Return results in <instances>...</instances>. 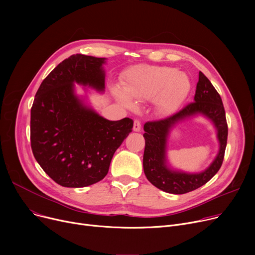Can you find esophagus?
Listing matches in <instances>:
<instances>
[{
  "instance_id": "esophagus-1",
  "label": "esophagus",
  "mask_w": 255,
  "mask_h": 255,
  "mask_svg": "<svg viewBox=\"0 0 255 255\" xmlns=\"http://www.w3.org/2000/svg\"><path fill=\"white\" fill-rule=\"evenodd\" d=\"M140 128H141V125H140L139 121L138 120H134V124H133V131L138 132V131H140Z\"/></svg>"
}]
</instances>
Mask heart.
<instances>
[{"label":"heart","mask_w":255,"mask_h":255,"mask_svg":"<svg viewBox=\"0 0 255 255\" xmlns=\"http://www.w3.org/2000/svg\"><path fill=\"white\" fill-rule=\"evenodd\" d=\"M122 88L114 87L113 94L128 109L134 101H152L159 116L167 117L176 113L188 96L191 88L189 77L178 72L173 67L139 65L131 68L123 76Z\"/></svg>","instance_id":"b5f03b06"}]
</instances>
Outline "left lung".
<instances>
[{"instance_id":"8db88e82","label":"left lung","mask_w":255,"mask_h":255,"mask_svg":"<svg viewBox=\"0 0 255 255\" xmlns=\"http://www.w3.org/2000/svg\"><path fill=\"white\" fill-rule=\"evenodd\" d=\"M202 114L209 118L218 131L220 151L210 166L200 173H185L169 167L166 158L170 130L184 119ZM145 146L143 152L144 175L155 187L167 193L184 194L209 182L220 169L227 142V123L221 97L207 76L199 72L194 102L166 119L146 122L143 126Z\"/></svg>"}]
</instances>
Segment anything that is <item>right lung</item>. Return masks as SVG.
I'll return each instance as SVG.
<instances>
[{
	"mask_svg": "<svg viewBox=\"0 0 255 255\" xmlns=\"http://www.w3.org/2000/svg\"><path fill=\"white\" fill-rule=\"evenodd\" d=\"M105 58L76 55L60 63L40 85L31 109V146L47 175L63 187L101 181L133 121H110L79 98L74 84L104 92Z\"/></svg>",
	"mask_w": 255,
	"mask_h": 255,
	"instance_id": "1",
	"label": "right lung"
}]
</instances>
